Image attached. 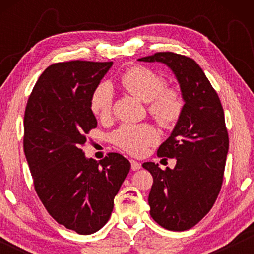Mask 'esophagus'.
Segmentation results:
<instances>
[{
  "instance_id": "obj_1",
  "label": "esophagus",
  "mask_w": 254,
  "mask_h": 254,
  "mask_svg": "<svg viewBox=\"0 0 254 254\" xmlns=\"http://www.w3.org/2000/svg\"><path fill=\"white\" fill-rule=\"evenodd\" d=\"M130 166H131V170H133V171H137V170H140L142 168L141 163L134 161V159H131L130 161Z\"/></svg>"
}]
</instances>
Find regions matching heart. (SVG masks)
<instances>
[{
    "mask_svg": "<svg viewBox=\"0 0 254 254\" xmlns=\"http://www.w3.org/2000/svg\"><path fill=\"white\" fill-rule=\"evenodd\" d=\"M121 84L128 92L147 103V109L159 126L173 128L182 118L184 99L176 88L166 85L164 76L143 65H135L124 72ZM113 89L100 83L90 97V110L99 119L112 114ZM159 135L149 124H124L111 134V141L134 156L143 155L150 145L157 143Z\"/></svg>",
    "mask_w": 254,
    "mask_h": 254,
    "instance_id": "obj_1",
    "label": "heart"
}]
</instances>
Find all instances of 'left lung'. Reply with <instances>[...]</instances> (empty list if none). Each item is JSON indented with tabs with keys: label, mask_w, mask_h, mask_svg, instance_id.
<instances>
[{
	"label": "left lung",
	"mask_w": 254,
	"mask_h": 254,
	"mask_svg": "<svg viewBox=\"0 0 254 254\" xmlns=\"http://www.w3.org/2000/svg\"><path fill=\"white\" fill-rule=\"evenodd\" d=\"M138 61L168 65L185 102L182 118L157 150L158 157L177 159L175 169L162 170L152 162L142 164L154 178L148 197L151 217L168 230L185 231L209 213L223 183L229 149L223 107L193 59L158 52Z\"/></svg>",
	"instance_id": "obj_1"
}]
</instances>
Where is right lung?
<instances>
[{
	"mask_svg": "<svg viewBox=\"0 0 254 254\" xmlns=\"http://www.w3.org/2000/svg\"><path fill=\"white\" fill-rule=\"evenodd\" d=\"M112 64H51L34 85L24 114V152L34 190L48 214L79 235L106 224L130 169L117 152L97 162L82 150L86 135L97 127L90 97Z\"/></svg>",
	"mask_w": 254,
	"mask_h": 254,
	"instance_id": "1",
	"label": "right lung"
}]
</instances>
